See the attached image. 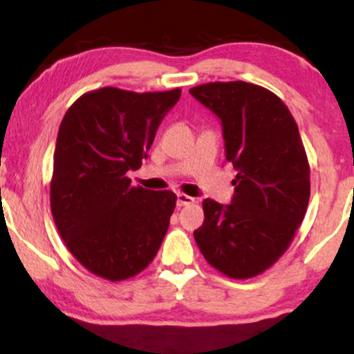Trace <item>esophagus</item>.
Here are the masks:
<instances>
[{
	"mask_svg": "<svg viewBox=\"0 0 354 354\" xmlns=\"http://www.w3.org/2000/svg\"><path fill=\"white\" fill-rule=\"evenodd\" d=\"M191 203H194V198H191L185 193H178L176 194V205L178 206H186V205H191Z\"/></svg>",
	"mask_w": 354,
	"mask_h": 354,
	"instance_id": "obj_1",
	"label": "esophagus"
}]
</instances>
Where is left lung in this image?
I'll list each match as a JSON object with an SVG mask.
<instances>
[{
  "instance_id": "obj_1",
  "label": "left lung",
  "mask_w": 354,
  "mask_h": 354,
  "mask_svg": "<svg viewBox=\"0 0 354 354\" xmlns=\"http://www.w3.org/2000/svg\"><path fill=\"white\" fill-rule=\"evenodd\" d=\"M189 93L221 120L226 160L238 171L231 205L203 201L194 239L223 274L253 278L278 261L306 214L310 165L298 124L274 93L246 81Z\"/></svg>"
}]
</instances>
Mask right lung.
Returning a JSON list of instances; mask_svg holds the SVG:
<instances>
[{
    "mask_svg": "<svg viewBox=\"0 0 354 354\" xmlns=\"http://www.w3.org/2000/svg\"><path fill=\"white\" fill-rule=\"evenodd\" d=\"M181 89L135 93L106 86L80 96L59 124L51 213L64 245L93 274L121 281L160 250L176 194L133 186Z\"/></svg>",
    "mask_w": 354,
    "mask_h": 354,
    "instance_id": "1",
    "label": "right lung"
}]
</instances>
